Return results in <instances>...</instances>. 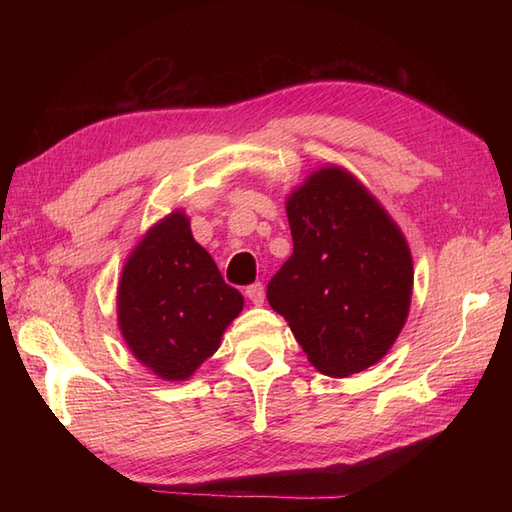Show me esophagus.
I'll return each mask as SVG.
<instances>
[{"mask_svg": "<svg viewBox=\"0 0 512 512\" xmlns=\"http://www.w3.org/2000/svg\"><path fill=\"white\" fill-rule=\"evenodd\" d=\"M245 297L250 299L254 305H262V303H265V286H262L260 282L247 286L245 288Z\"/></svg>", "mask_w": 512, "mask_h": 512, "instance_id": "obj_1", "label": "esophagus"}]
</instances>
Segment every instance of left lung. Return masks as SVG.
I'll return each mask as SVG.
<instances>
[{
  "label": "left lung",
  "instance_id": "1",
  "mask_svg": "<svg viewBox=\"0 0 512 512\" xmlns=\"http://www.w3.org/2000/svg\"><path fill=\"white\" fill-rule=\"evenodd\" d=\"M292 254L267 286L307 361L346 378L376 365L408 320L414 267L404 232L346 168L327 164L290 192Z\"/></svg>",
  "mask_w": 512,
  "mask_h": 512
}]
</instances>
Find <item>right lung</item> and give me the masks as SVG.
I'll list each match as a JSON object with an SVG mask.
<instances>
[{"mask_svg": "<svg viewBox=\"0 0 512 512\" xmlns=\"http://www.w3.org/2000/svg\"><path fill=\"white\" fill-rule=\"evenodd\" d=\"M241 309V292L222 280L211 254L194 241L190 218L181 209L153 224L121 269V337L134 359L162 380L192 378L220 348Z\"/></svg>", "mask_w": 512, "mask_h": 512, "instance_id": "obj_1", "label": "right lung"}]
</instances>
